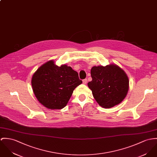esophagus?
<instances>
[{
    "mask_svg": "<svg viewBox=\"0 0 157 157\" xmlns=\"http://www.w3.org/2000/svg\"><path fill=\"white\" fill-rule=\"evenodd\" d=\"M87 80L86 78L84 79V80H83V84H85V85H86V84L87 83Z\"/></svg>",
    "mask_w": 157,
    "mask_h": 157,
    "instance_id": "esophagus-1",
    "label": "esophagus"
}]
</instances>
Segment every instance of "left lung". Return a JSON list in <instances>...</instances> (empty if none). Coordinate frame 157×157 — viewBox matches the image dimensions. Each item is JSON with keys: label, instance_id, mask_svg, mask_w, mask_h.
Returning <instances> with one entry per match:
<instances>
[{"label": "left lung", "instance_id": "left-lung-1", "mask_svg": "<svg viewBox=\"0 0 157 157\" xmlns=\"http://www.w3.org/2000/svg\"><path fill=\"white\" fill-rule=\"evenodd\" d=\"M92 80L87 83L93 96L103 108H111L125 98L129 88L128 78L116 65L93 67Z\"/></svg>", "mask_w": 157, "mask_h": 157}]
</instances>
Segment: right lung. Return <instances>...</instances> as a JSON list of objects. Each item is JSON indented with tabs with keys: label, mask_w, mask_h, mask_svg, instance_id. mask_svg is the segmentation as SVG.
<instances>
[{
	"label": "right lung",
	"mask_w": 157,
	"mask_h": 157,
	"mask_svg": "<svg viewBox=\"0 0 157 157\" xmlns=\"http://www.w3.org/2000/svg\"><path fill=\"white\" fill-rule=\"evenodd\" d=\"M77 72L66 65L58 67L53 60L40 67L32 76V86L37 100L50 109H61L75 88L82 84Z\"/></svg>",
	"instance_id": "obj_1"
}]
</instances>
